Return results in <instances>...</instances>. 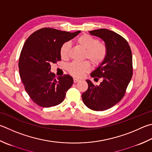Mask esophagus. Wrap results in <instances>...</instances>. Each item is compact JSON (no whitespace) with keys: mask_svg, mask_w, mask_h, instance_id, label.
<instances>
[{"mask_svg":"<svg viewBox=\"0 0 152 152\" xmlns=\"http://www.w3.org/2000/svg\"><path fill=\"white\" fill-rule=\"evenodd\" d=\"M79 81H80L79 79H77V78H74V83H76V82H78Z\"/></svg>","mask_w":152,"mask_h":152,"instance_id":"obj_1","label":"esophagus"}]
</instances>
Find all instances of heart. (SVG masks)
<instances>
[{"label": "heart", "instance_id": "heart-1", "mask_svg": "<svg viewBox=\"0 0 152 152\" xmlns=\"http://www.w3.org/2000/svg\"><path fill=\"white\" fill-rule=\"evenodd\" d=\"M76 43L80 47L85 50L84 57L88 58L94 65L98 66L102 62L107 54V47L103 43L100 42L98 38L89 34H83L78 38ZM70 49L69 42H66L60 48V56L64 59L68 57ZM67 70L71 75L75 77H82L90 70L88 62H72L68 65Z\"/></svg>", "mask_w": 152, "mask_h": 152}]
</instances>
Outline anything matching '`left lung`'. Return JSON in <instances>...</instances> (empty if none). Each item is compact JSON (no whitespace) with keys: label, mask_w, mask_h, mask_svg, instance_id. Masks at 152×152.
Listing matches in <instances>:
<instances>
[{"label":"left lung","mask_w":152,"mask_h":152,"mask_svg":"<svg viewBox=\"0 0 152 152\" xmlns=\"http://www.w3.org/2000/svg\"><path fill=\"white\" fill-rule=\"evenodd\" d=\"M89 33L104 41L107 54L90 74L94 80L101 78L102 81L99 86H94L86 80L88 88L82 94V98L90 109L104 111L119 102L125 94L133 74L132 51L128 42L112 30L101 28Z\"/></svg>","instance_id":"left-lung-1"}]
</instances>
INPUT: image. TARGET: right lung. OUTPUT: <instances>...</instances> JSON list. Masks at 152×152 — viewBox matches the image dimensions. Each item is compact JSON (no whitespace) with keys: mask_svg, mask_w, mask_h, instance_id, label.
I'll use <instances>...</instances> for the list:
<instances>
[{"mask_svg":"<svg viewBox=\"0 0 152 152\" xmlns=\"http://www.w3.org/2000/svg\"><path fill=\"white\" fill-rule=\"evenodd\" d=\"M80 32L44 28L33 32L26 40L19 58V73L26 92L38 106H55L64 100L73 78L68 74L56 78L50 72V64L61 60L62 46Z\"/></svg>","mask_w":152,"mask_h":152,"instance_id":"1","label":"right lung"}]
</instances>
